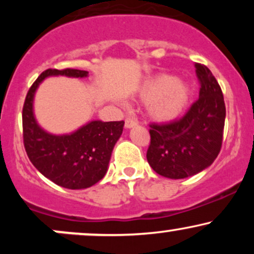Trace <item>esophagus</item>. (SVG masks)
I'll list each match as a JSON object with an SVG mask.
<instances>
[{
  "label": "esophagus",
  "mask_w": 254,
  "mask_h": 254,
  "mask_svg": "<svg viewBox=\"0 0 254 254\" xmlns=\"http://www.w3.org/2000/svg\"><path fill=\"white\" fill-rule=\"evenodd\" d=\"M136 125H137V122L135 121V119H132L130 117H127V119H125V127H127V129H131V127H136Z\"/></svg>",
  "instance_id": "obj_1"
}]
</instances>
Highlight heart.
I'll return each mask as SVG.
<instances>
[{
    "label": "heart",
    "instance_id": "obj_1",
    "mask_svg": "<svg viewBox=\"0 0 254 254\" xmlns=\"http://www.w3.org/2000/svg\"><path fill=\"white\" fill-rule=\"evenodd\" d=\"M139 97L148 103V113L159 122H171L182 116L191 98V87L177 76L162 74L142 86Z\"/></svg>",
    "mask_w": 254,
    "mask_h": 254
}]
</instances>
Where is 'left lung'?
Returning a JSON list of instances; mask_svg holds the SVG:
<instances>
[{
  "mask_svg": "<svg viewBox=\"0 0 254 254\" xmlns=\"http://www.w3.org/2000/svg\"><path fill=\"white\" fill-rule=\"evenodd\" d=\"M199 98L183 118L150 124L147 160L160 176L184 179L199 173L215 161L221 150L226 105L212 72L196 63Z\"/></svg>",
  "mask_w": 254,
  "mask_h": 254,
  "instance_id": "left-lung-1",
  "label": "left lung"
}]
</instances>
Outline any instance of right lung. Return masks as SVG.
<instances>
[{"mask_svg":"<svg viewBox=\"0 0 254 254\" xmlns=\"http://www.w3.org/2000/svg\"><path fill=\"white\" fill-rule=\"evenodd\" d=\"M50 76L84 78L88 71L48 69L32 84L22 109L26 153L34 167L57 185L70 190L90 188L109 170L111 154L123 132L124 122L90 121L70 133L48 132L38 124L33 104L38 87Z\"/></svg>","mask_w":254,"mask_h":254,"instance_id":"1","label":"right lung"}]
</instances>
